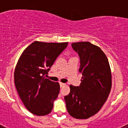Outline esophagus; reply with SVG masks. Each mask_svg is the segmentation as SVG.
<instances>
[{
    "instance_id": "34e87169",
    "label": "esophagus",
    "mask_w": 128,
    "mask_h": 128,
    "mask_svg": "<svg viewBox=\"0 0 128 128\" xmlns=\"http://www.w3.org/2000/svg\"><path fill=\"white\" fill-rule=\"evenodd\" d=\"M60 86L61 87H63V86H64L65 85V83H63V82H60Z\"/></svg>"
}]
</instances>
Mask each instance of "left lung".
<instances>
[{
    "label": "left lung",
    "mask_w": 128,
    "mask_h": 128,
    "mask_svg": "<svg viewBox=\"0 0 128 128\" xmlns=\"http://www.w3.org/2000/svg\"><path fill=\"white\" fill-rule=\"evenodd\" d=\"M80 58L79 72L82 74L80 86L70 85L65 96L68 112L74 118L86 119L94 115L106 101L112 88L109 62L98 46L89 42L72 43Z\"/></svg>",
    "instance_id": "left-lung-1"
}]
</instances>
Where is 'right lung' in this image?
<instances>
[{"instance_id":"1","label":"right lung","mask_w":128,"mask_h":128,"mask_svg":"<svg viewBox=\"0 0 128 128\" xmlns=\"http://www.w3.org/2000/svg\"><path fill=\"white\" fill-rule=\"evenodd\" d=\"M68 42L35 41L24 50L14 73L16 88L26 108L38 116L50 114L60 86L45 78Z\"/></svg>"}]
</instances>
